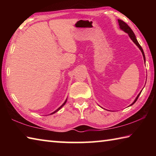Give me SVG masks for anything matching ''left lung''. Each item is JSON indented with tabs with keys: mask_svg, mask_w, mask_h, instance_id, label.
Wrapping results in <instances>:
<instances>
[{
	"mask_svg": "<svg viewBox=\"0 0 156 156\" xmlns=\"http://www.w3.org/2000/svg\"><path fill=\"white\" fill-rule=\"evenodd\" d=\"M118 23H119V26H120V28L121 29V30L125 31V32L128 34V35L129 36V37H130V38L131 39V40L133 41V43H135V44H136V45L138 47V48H139L140 49V51H141L142 54V56H143V58H144V62H145V56H144V51H143V49H142V47H141L140 45V44L138 43V41H137L136 37V36H135V34H134L133 31H132L131 29L129 27V25H128L127 24H126V23L124 22V21L121 20H120V19H118ZM140 94H141V92L138 95V96L136 97V98L135 99V100H134L133 103H132V104L130 105V106H131V105H133L134 103H135V102H136V100H138V97H139V96H140Z\"/></svg>",
	"mask_w": 156,
	"mask_h": 156,
	"instance_id": "8db88e82",
	"label": "left lung"
}]
</instances>
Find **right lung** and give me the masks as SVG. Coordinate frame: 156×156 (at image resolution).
Listing matches in <instances>:
<instances>
[{
  "instance_id": "1",
  "label": "right lung",
  "mask_w": 156,
  "mask_h": 156,
  "mask_svg": "<svg viewBox=\"0 0 156 156\" xmlns=\"http://www.w3.org/2000/svg\"><path fill=\"white\" fill-rule=\"evenodd\" d=\"M67 99H66V100H65V102H64V103H63L62 105H61V106H60L59 108H58V109H57L56 111H55V112H53V113H51V114H54V113H56V112H58V111H59L60 109H61V108L63 107V106H64V105H65V103H66V102H67Z\"/></svg>"
}]
</instances>
